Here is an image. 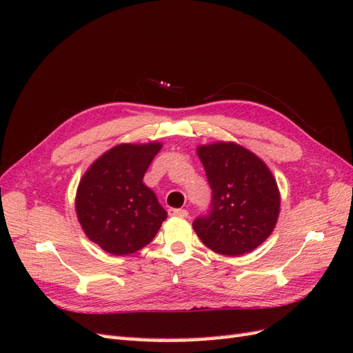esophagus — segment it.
Returning a JSON list of instances; mask_svg holds the SVG:
<instances>
[{"label": "esophagus", "mask_w": 353, "mask_h": 353, "mask_svg": "<svg viewBox=\"0 0 353 353\" xmlns=\"http://www.w3.org/2000/svg\"><path fill=\"white\" fill-rule=\"evenodd\" d=\"M168 215H170V216H181V219H185V216H188V211H186V209H174V208H170V209H168Z\"/></svg>", "instance_id": "esophagus-1"}]
</instances>
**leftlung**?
<instances>
[{"label":"left lung","instance_id":"left-lung-1","mask_svg":"<svg viewBox=\"0 0 353 353\" xmlns=\"http://www.w3.org/2000/svg\"><path fill=\"white\" fill-rule=\"evenodd\" d=\"M212 188V208L192 223L209 249L241 256L272 235L281 212V192L265 162L235 142L199 145Z\"/></svg>","mask_w":353,"mask_h":353}]
</instances>
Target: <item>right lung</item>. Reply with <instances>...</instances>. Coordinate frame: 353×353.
<instances>
[{
    "instance_id": "add662e5",
    "label": "right lung",
    "mask_w": 353,
    "mask_h": 353,
    "mask_svg": "<svg viewBox=\"0 0 353 353\" xmlns=\"http://www.w3.org/2000/svg\"><path fill=\"white\" fill-rule=\"evenodd\" d=\"M161 142L118 144L80 179L76 212L92 243L117 256L141 250L156 236L167 211L142 182Z\"/></svg>"
}]
</instances>
